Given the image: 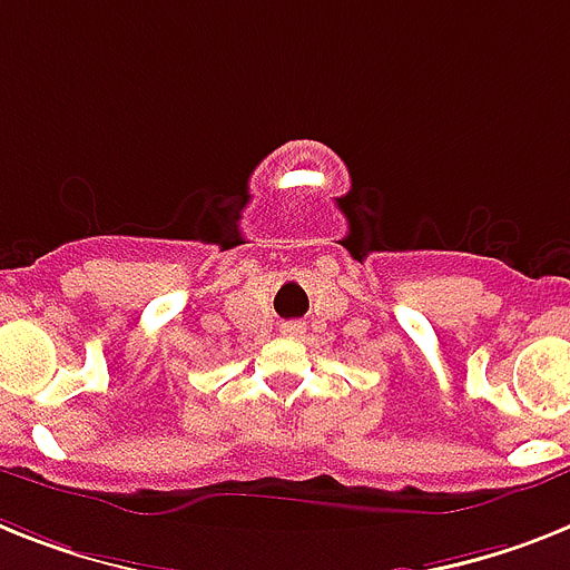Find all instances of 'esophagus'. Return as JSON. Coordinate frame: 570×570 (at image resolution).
Returning a JSON list of instances; mask_svg holds the SVG:
<instances>
[{
  "label": "esophagus",
  "instance_id": "34e87169",
  "mask_svg": "<svg viewBox=\"0 0 570 570\" xmlns=\"http://www.w3.org/2000/svg\"><path fill=\"white\" fill-rule=\"evenodd\" d=\"M303 323H285V326H282V332H285V335L288 337H296V335H303Z\"/></svg>",
  "mask_w": 570,
  "mask_h": 570
}]
</instances>
